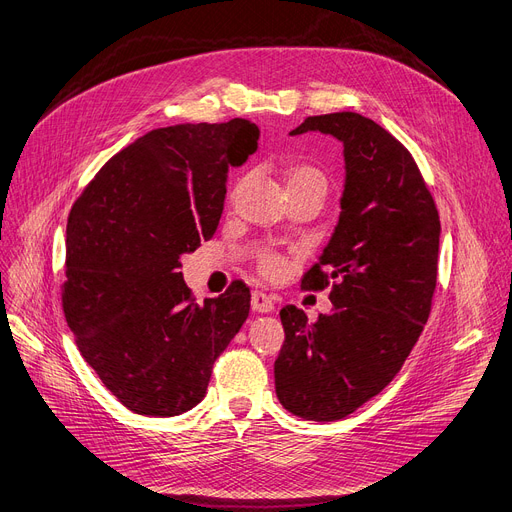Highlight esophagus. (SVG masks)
<instances>
[{
    "instance_id": "obj_1",
    "label": "esophagus",
    "mask_w": 512,
    "mask_h": 512,
    "mask_svg": "<svg viewBox=\"0 0 512 512\" xmlns=\"http://www.w3.org/2000/svg\"><path fill=\"white\" fill-rule=\"evenodd\" d=\"M251 308H253L255 312L266 314V312H272V310H274V301H272L270 295L261 293V291H255L253 297H251Z\"/></svg>"
}]
</instances>
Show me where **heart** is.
I'll list each match as a JSON object with an SVG mask.
<instances>
[{
    "label": "heart",
    "mask_w": 512,
    "mask_h": 512,
    "mask_svg": "<svg viewBox=\"0 0 512 512\" xmlns=\"http://www.w3.org/2000/svg\"><path fill=\"white\" fill-rule=\"evenodd\" d=\"M282 177L289 192L299 187H320L327 189V175L314 164L308 162H291L282 168ZM259 270L266 276H278L282 272V257L278 253H261Z\"/></svg>",
    "instance_id": "obj_1"
}]
</instances>
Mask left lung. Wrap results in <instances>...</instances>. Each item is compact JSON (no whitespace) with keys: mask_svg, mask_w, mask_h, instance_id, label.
<instances>
[{"mask_svg":"<svg viewBox=\"0 0 512 512\" xmlns=\"http://www.w3.org/2000/svg\"><path fill=\"white\" fill-rule=\"evenodd\" d=\"M320 130L344 143L339 223L301 289L331 287V314L310 323L280 310L285 344L274 363L276 396L297 418L342 420L401 371L437 291L441 221L409 149L354 111L310 116L291 135Z\"/></svg>","mask_w":512,"mask_h":512,"instance_id":"obj_1","label":"left lung"}]
</instances>
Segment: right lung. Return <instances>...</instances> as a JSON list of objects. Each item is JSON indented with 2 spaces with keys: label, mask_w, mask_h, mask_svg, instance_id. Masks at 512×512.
Returning <instances> with one entry per match:
<instances>
[{
  "label": "right lung",
  "mask_w": 512,
  "mask_h": 512,
  "mask_svg": "<svg viewBox=\"0 0 512 512\" xmlns=\"http://www.w3.org/2000/svg\"><path fill=\"white\" fill-rule=\"evenodd\" d=\"M257 141L240 118L156 128L107 160L71 206L63 312L86 363L130 411L196 407L249 316L242 280L198 306L181 255L215 234L227 168Z\"/></svg>",
  "instance_id": "obj_1"
}]
</instances>
